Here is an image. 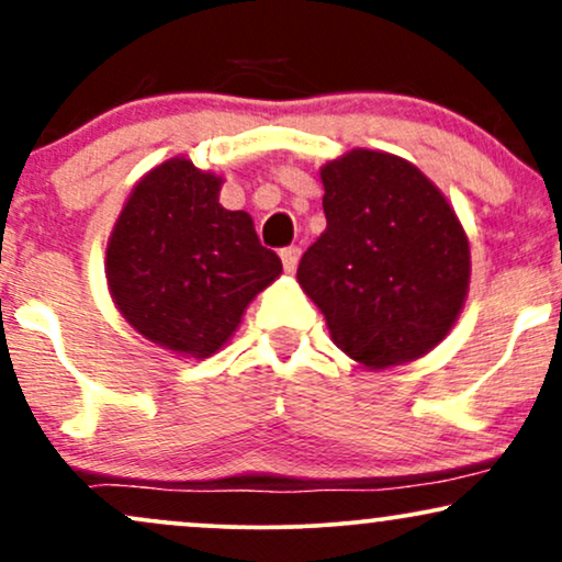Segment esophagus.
I'll return each instance as SVG.
<instances>
[{
	"label": "esophagus",
	"instance_id": "34e87169",
	"mask_svg": "<svg viewBox=\"0 0 562 562\" xmlns=\"http://www.w3.org/2000/svg\"><path fill=\"white\" fill-rule=\"evenodd\" d=\"M280 259H282V267H285V272H295V267H299V259H301V248H295V245H290V248L280 250Z\"/></svg>",
	"mask_w": 562,
	"mask_h": 562
}]
</instances>
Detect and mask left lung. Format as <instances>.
<instances>
[{
  "label": "left lung",
  "instance_id": "left-lung-1",
  "mask_svg": "<svg viewBox=\"0 0 562 562\" xmlns=\"http://www.w3.org/2000/svg\"><path fill=\"white\" fill-rule=\"evenodd\" d=\"M327 227L299 285L333 344L367 370L415 362L465 306L470 243L443 192L409 160L348 150L319 169Z\"/></svg>",
  "mask_w": 562,
  "mask_h": 562
}]
</instances>
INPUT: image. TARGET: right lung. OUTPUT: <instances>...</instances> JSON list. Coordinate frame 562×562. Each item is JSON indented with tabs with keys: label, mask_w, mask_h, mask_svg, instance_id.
<instances>
[{
	"label": "right lung",
	"mask_w": 562,
	"mask_h": 562,
	"mask_svg": "<svg viewBox=\"0 0 562 562\" xmlns=\"http://www.w3.org/2000/svg\"><path fill=\"white\" fill-rule=\"evenodd\" d=\"M222 184L192 160H164L134 184L108 237L115 308L142 338L179 357L216 353L282 272L250 214L218 203Z\"/></svg>",
	"instance_id": "obj_1"
}]
</instances>
